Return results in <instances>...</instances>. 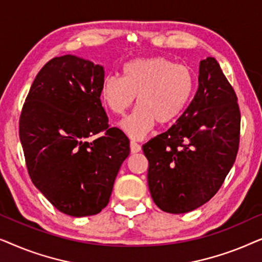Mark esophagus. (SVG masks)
I'll use <instances>...</instances> for the list:
<instances>
[{"label": "esophagus", "instance_id": "1", "mask_svg": "<svg viewBox=\"0 0 262 262\" xmlns=\"http://www.w3.org/2000/svg\"><path fill=\"white\" fill-rule=\"evenodd\" d=\"M130 148H131V152H132V154H136V152L141 151L142 146H141V144H138L137 142L131 141V142H130Z\"/></svg>", "mask_w": 262, "mask_h": 262}]
</instances>
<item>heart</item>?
<instances>
[{"instance_id":"b5f03b06","label":"heart","mask_w":262,"mask_h":262,"mask_svg":"<svg viewBox=\"0 0 262 262\" xmlns=\"http://www.w3.org/2000/svg\"><path fill=\"white\" fill-rule=\"evenodd\" d=\"M195 87L193 70L162 56L137 58L125 63L123 77L107 75L102 80V101L111 112L123 116L137 96V110L121 123L132 138L145 137L156 121L173 123L187 107Z\"/></svg>"}]
</instances>
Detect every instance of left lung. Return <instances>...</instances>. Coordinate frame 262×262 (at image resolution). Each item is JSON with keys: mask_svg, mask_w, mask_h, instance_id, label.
I'll return each mask as SVG.
<instances>
[{"mask_svg": "<svg viewBox=\"0 0 262 262\" xmlns=\"http://www.w3.org/2000/svg\"><path fill=\"white\" fill-rule=\"evenodd\" d=\"M198 81L177 124L142 146L150 194L164 212L186 213L209 202L238 151L237 96L213 57L200 62Z\"/></svg>", "mask_w": 262, "mask_h": 262, "instance_id": "8db88e82", "label": "left lung"}]
</instances>
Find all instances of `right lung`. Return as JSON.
<instances>
[{
    "instance_id": "obj_1",
    "label": "right lung",
    "mask_w": 262,
    "mask_h": 262,
    "mask_svg": "<svg viewBox=\"0 0 262 262\" xmlns=\"http://www.w3.org/2000/svg\"><path fill=\"white\" fill-rule=\"evenodd\" d=\"M101 66L76 56L49 60L21 111L19 136L30 178L60 212L99 213L110 202L130 141L110 127L100 100ZM99 137L91 141L93 135Z\"/></svg>"
}]
</instances>
